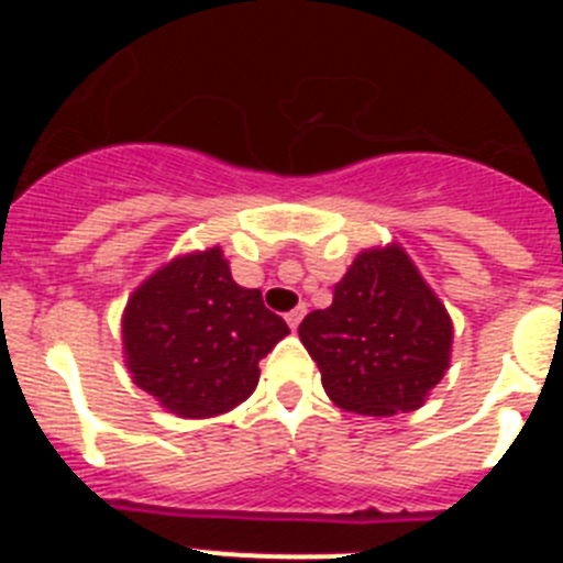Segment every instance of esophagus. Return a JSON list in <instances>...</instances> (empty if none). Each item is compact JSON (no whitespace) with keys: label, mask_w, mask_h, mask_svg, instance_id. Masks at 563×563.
Wrapping results in <instances>:
<instances>
[{"label":"esophagus","mask_w":563,"mask_h":563,"mask_svg":"<svg viewBox=\"0 0 563 563\" xmlns=\"http://www.w3.org/2000/svg\"><path fill=\"white\" fill-rule=\"evenodd\" d=\"M307 307L305 305H298L296 310L287 312V324H290V330H298V324H301V318H305Z\"/></svg>","instance_id":"34e87169"}]
</instances>
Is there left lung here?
<instances>
[{
	"label": "left lung",
	"mask_w": 563,
	"mask_h": 563,
	"mask_svg": "<svg viewBox=\"0 0 563 563\" xmlns=\"http://www.w3.org/2000/svg\"><path fill=\"white\" fill-rule=\"evenodd\" d=\"M298 338L335 406L391 417L420 409L449 372L454 324L395 242L357 253L332 305L312 310Z\"/></svg>",
	"instance_id": "8db88e82"
}]
</instances>
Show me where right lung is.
<instances>
[{
	"label": "right lung",
	"mask_w": 563,
	"mask_h": 563,
	"mask_svg": "<svg viewBox=\"0 0 563 563\" xmlns=\"http://www.w3.org/2000/svg\"><path fill=\"white\" fill-rule=\"evenodd\" d=\"M123 355L132 380L188 420L253 395L258 361L290 332L262 292L239 287L220 247L172 258L129 296Z\"/></svg>",
	"instance_id": "add662e5"
}]
</instances>
